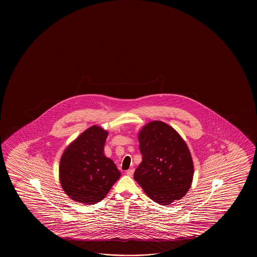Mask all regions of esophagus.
<instances>
[{
  "label": "esophagus",
  "mask_w": 257,
  "mask_h": 257,
  "mask_svg": "<svg viewBox=\"0 0 257 257\" xmlns=\"http://www.w3.org/2000/svg\"><path fill=\"white\" fill-rule=\"evenodd\" d=\"M126 175H128V176H132L133 174H134V169H130L127 170L126 172Z\"/></svg>",
  "instance_id": "esophagus-1"
}]
</instances>
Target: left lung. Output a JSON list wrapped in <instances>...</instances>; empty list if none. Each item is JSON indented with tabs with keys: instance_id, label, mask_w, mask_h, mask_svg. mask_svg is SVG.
Returning <instances> with one entry per match:
<instances>
[{
	"instance_id": "8db88e82",
	"label": "left lung",
	"mask_w": 257,
	"mask_h": 257,
	"mask_svg": "<svg viewBox=\"0 0 257 257\" xmlns=\"http://www.w3.org/2000/svg\"><path fill=\"white\" fill-rule=\"evenodd\" d=\"M142 162L134 179L148 197L170 205L185 197L191 186L194 164L186 142L163 121H152L139 133Z\"/></svg>"
}]
</instances>
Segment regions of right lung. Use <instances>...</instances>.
I'll return each mask as SVG.
<instances>
[{"label": "right lung", "instance_id": "1", "mask_svg": "<svg viewBox=\"0 0 257 257\" xmlns=\"http://www.w3.org/2000/svg\"><path fill=\"white\" fill-rule=\"evenodd\" d=\"M108 132L93 126L66 148L60 158V181L63 191L76 202L93 205L107 195L120 177L104 146Z\"/></svg>", "mask_w": 257, "mask_h": 257}]
</instances>
